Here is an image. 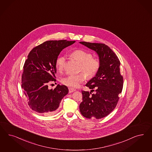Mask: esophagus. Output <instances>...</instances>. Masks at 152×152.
<instances>
[{"label":"esophagus","instance_id":"obj_1","mask_svg":"<svg viewBox=\"0 0 152 152\" xmlns=\"http://www.w3.org/2000/svg\"><path fill=\"white\" fill-rule=\"evenodd\" d=\"M74 91H75V89L72 88H69V93H73Z\"/></svg>","mask_w":152,"mask_h":152}]
</instances>
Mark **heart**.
Here are the masks:
<instances>
[{"label": "heart", "mask_w": 152, "mask_h": 152, "mask_svg": "<svg viewBox=\"0 0 152 152\" xmlns=\"http://www.w3.org/2000/svg\"><path fill=\"white\" fill-rule=\"evenodd\" d=\"M71 55L73 58L80 63L79 71H83L88 78H92L98 72L100 61L97 58L92 57V55L90 53L82 49H77L73 51ZM65 61L66 58L64 56H59L56 59L55 68L60 73L64 70ZM85 75L83 73H80L75 75H69L61 79V83L69 87L77 88L84 81Z\"/></svg>", "instance_id": "b5f03b06"}]
</instances>
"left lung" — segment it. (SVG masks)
<instances>
[{
	"label": "left lung",
	"instance_id": "left-lung-1",
	"mask_svg": "<svg viewBox=\"0 0 152 152\" xmlns=\"http://www.w3.org/2000/svg\"><path fill=\"white\" fill-rule=\"evenodd\" d=\"M98 54L100 67L96 75L86 84L90 92L82 91L83 101L79 105L81 114L88 118H104L116 107L118 94L123 88L120 62L116 55L104 44L80 42ZM93 91H94V93Z\"/></svg>",
	"mask_w": 152,
	"mask_h": 152
}]
</instances>
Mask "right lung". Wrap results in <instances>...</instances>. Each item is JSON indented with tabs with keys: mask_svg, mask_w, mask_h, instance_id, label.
Returning a JSON list of instances; mask_svg holds the SVG:
<instances>
[{
	"mask_svg": "<svg viewBox=\"0 0 152 152\" xmlns=\"http://www.w3.org/2000/svg\"><path fill=\"white\" fill-rule=\"evenodd\" d=\"M75 42L47 41L29 52L23 66L22 88L32 110L44 115H52L68 93L66 86L58 84L53 89H50L48 85L56 82L55 61L60 53Z\"/></svg>",
	"mask_w": 152,
	"mask_h": 152,
	"instance_id": "right-lung-1",
	"label": "right lung"
}]
</instances>
